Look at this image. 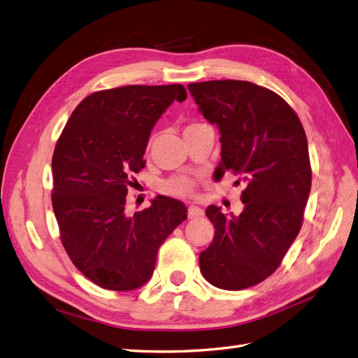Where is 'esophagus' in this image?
<instances>
[{
	"label": "esophagus",
	"instance_id": "34e87169",
	"mask_svg": "<svg viewBox=\"0 0 358 358\" xmlns=\"http://www.w3.org/2000/svg\"><path fill=\"white\" fill-rule=\"evenodd\" d=\"M203 215H204V212H203V209L199 208V206H194V204L188 206V218H189V220L201 218Z\"/></svg>",
	"mask_w": 358,
	"mask_h": 358
}]
</instances>
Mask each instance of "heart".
<instances>
[{
    "instance_id": "obj_1",
    "label": "heart",
    "mask_w": 358,
    "mask_h": 358,
    "mask_svg": "<svg viewBox=\"0 0 358 358\" xmlns=\"http://www.w3.org/2000/svg\"><path fill=\"white\" fill-rule=\"evenodd\" d=\"M196 127H199V124H191L185 128V131H188V129H191V128H196ZM194 185H196V183H194L192 179H189L187 176H179V178H175V179H170V180L164 182L162 189H164L169 194H171V196L187 197V196H191V194H192Z\"/></svg>"
}]
</instances>
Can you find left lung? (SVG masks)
Masks as SVG:
<instances>
[{"label": "left lung", "instance_id": "8db88e82", "mask_svg": "<svg viewBox=\"0 0 358 358\" xmlns=\"http://www.w3.org/2000/svg\"><path fill=\"white\" fill-rule=\"evenodd\" d=\"M200 113L221 133L216 179L227 171L245 182L241 215L210 204L215 227L200 270L212 285L239 291L272 275L296 241L309 199L312 171L305 129L278 94L245 80L189 83Z\"/></svg>", "mask_w": 358, "mask_h": 358}]
</instances>
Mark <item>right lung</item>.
Returning a JSON list of instances; mask_svg holds the SVG:
<instances>
[{
    "instance_id": "1",
    "label": "right lung",
    "mask_w": 358,
    "mask_h": 358,
    "mask_svg": "<svg viewBox=\"0 0 358 358\" xmlns=\"http://www.w3.org/2000/svg\"><path fill=\"white\" fill-rule=\"evenodd\" d=\"M182 85H128L86 96L64 127L52 157V206L61 242L80 272L104 289L129 291L154 273L157 252L187 220L179 200L158 196L125 213L131 176L146 164L150 131Z\"/></svg>"
}]
</instances>
